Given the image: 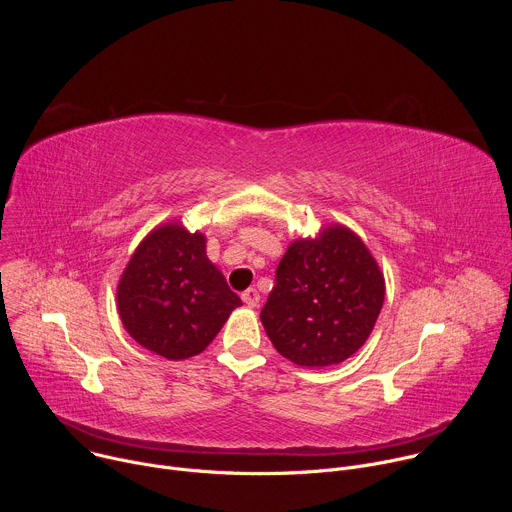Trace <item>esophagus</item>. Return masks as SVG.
I'll return each mask as SVG.
<instances>
[{"mask_svg": "<svg viewBox=\"0 0 512 512\" xmlns=\"http://www.w3.org/2000/svg\"><path fill=\"white\" fill-rule=\"evenodd\" d=\"M241 298H243V302L249 306V308H257L259 306V291L255 289V287H249V289H245L243 294H241Z\"/></svg>", "mask_w": 512, "mask_h": 512, "instance_id": "obj_1", "label": "esophagus"}]
</instances>
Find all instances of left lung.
Here are the masks:
<instances>
[{
	"label": "left lung",
	"mask_w": 512,
	"mask_h": 512,
	"mask_svg": "<svg viewBox=\"0 0 512 512\" xmlns=\"http://www.w3.org/2000/svg\"><path fill=\"white\" fill-rule=\"evenodd\" d=\"M385 302L383 273L346 227L291 243L261 310L275 350L308 369L352 356L375 328Z\"/></svg>",
	"instance_id": "left-lung-1"
}]
</instances>
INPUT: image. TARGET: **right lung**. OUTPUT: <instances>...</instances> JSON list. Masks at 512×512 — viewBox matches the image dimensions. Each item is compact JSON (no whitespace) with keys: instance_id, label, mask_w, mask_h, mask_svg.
Instances as JSON below:
<instances>
[{"instance_id":"1","label":"right lung","mask_w":512,"mask_h":512,"mask_svg":"<svg viewBox=\"0 0 512 512\" xmlns=\"http://www.w3.org/2000/svg\"><path fill=\"white\" fill-rule=\"evenodd\" d=\"M204 249L200 233L164 225L141 241L117 287L129 336L168 360L202 352L241 306Z\"/></svg>"}]
</instances>
